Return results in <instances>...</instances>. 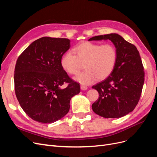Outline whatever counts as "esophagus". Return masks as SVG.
Returning <instances> with one entry per match:
<instances>
[{"label": "esophagus", "instance_id": "34e87169", "mask_svg": "<svg viewBox=\"0 0 157 157\" xmlns=\"http://www.w3.org/2000/svg\"><path fill=\"white\" fill-rule=\"evenodd\" d=\"M80 89H81L82 90H86L88 89V87L87 86H83V85H82V86H80Z\"/></svg>", "mask_w": 157, "mask_h": 157}]
</instances>
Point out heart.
Segmentation results:
<instances>
[{
	"label": "heart",
	"instance_id": "obj_1",
	"mask_svg": "<svg viewBox=\"0 0 157 157\" xmlns=\"http://www.w3.org/2000/svg\"><path fill=\"white\" fill-rule=\"evenodd\" d=\"M71 52H67L61 57L62 69L69 75L77 74L84 63V72L74 78L81 84H90L98 80L107 78L115 67L117 52L111 44H100L83 42L76 46Z\"/></svg>",
	"mask_w": 157,
	"mask_h": 157
}]
</instances>
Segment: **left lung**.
<instances>
[{"instance_id": "left-lung-1", "label": "left lung", "mask_w": 157, "mask_h": 157, "mask_svg": "<svg viewBox=\"0 0 157 157\" xmlns=\"http://www.w3.org/2000/svg\"><path fill=\"white\" fill-rule=\"evenodd\" d=\"M110 40L117 52V61L112 73L92 88L99 93L93 111L104 118H121L135 109L141 96L145 73L136 47L117 33L99 35L88 41Z\"/></svg>"}]
</instances>
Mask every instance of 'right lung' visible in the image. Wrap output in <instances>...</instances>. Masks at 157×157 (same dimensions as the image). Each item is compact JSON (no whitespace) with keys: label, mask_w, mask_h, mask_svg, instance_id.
<instances>
[{"label":"right lung","mask_w":157,"mask_h":157,"mask_svg":"<svg viewBox=\"0 0 157 157\" xmlns=\"http://www.w3.org/2000/svg\"><path fill=\"white\" fill-rule=\"evenodd\" d=\"M71 47L70 40L44 36L33 42L19 56L14 86L23 110L33 120L52 123L67 114L70 101L80 85L62 69L61 57ZM68 86L63 89V85Z\"/></svg>","instance_id":"right-lung-1"}]
</instances>
